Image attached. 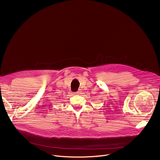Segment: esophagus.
<instances>
[{
    "instance_id": "1",
    "label": "esophagus",
    "mask_w": 160,
    "mask_h": 160,
    "mask_svg": "<svg viewBox=\"0 0 160 160\" xmlns=\"http://www.w3.org/2000/svg\"><path fill=\"white\" fill-rule=\"evenodd\" d=\"M81 92H82V91H81L80 90H78L75 94H77V95H80V94H81Z\"/></svg>"
}]
</instances>
